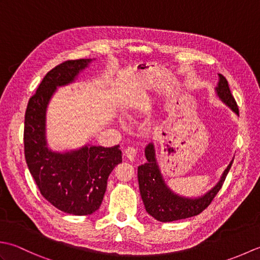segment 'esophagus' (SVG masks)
<instances>
[{
	"instance_id": "obj_1",
	"label": "esophagus",
	"mask_w": 260,
	"mask_h": 260,
	"mask_svg": "<svg viewBox=\"0 0 260 260\" xmlns=\"http://www.w3.org/2000/svg\"><path fill=\"white\" fill-rule=\"evenodd\" d=\"M136 150L133 147V146H129L127 147L125 150V155L126 157L129 159V161H134V158L136 157Z\"/></svg>"
}]
</instances>
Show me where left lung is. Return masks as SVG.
Masks as SVG:
<instances>
[{"instance_id":"obj_1","label":"left lung","mask_w":260,"mask_h":260,"mask_svg":"<svg viewBox=\"0 0 260 260\" xmlns=\"http://www.w3.org/2000/svg\"><path fill=\"white\" fill-rule=\"evenodd\" d=\"M215 90H217L219 98L233 112L239 115V109L234 96L231 95L228 81L220 74L218 87L215 88ZM145 156L147 162L137 169L141 197L143 202H144L147 213L161 222L175 221V220L191 218L200 214L203 210H206L210 206L214 197L217 196V193L222 187L225 176H227L231 165H233V161H231L228 168L224 170L221 179L213 189L202 197L192 199L175 194L165 184L161 171L158 169L155 157V150H154V145L152 143L145 148Z\"/></svg>"}]
</instances>
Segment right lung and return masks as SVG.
Instances as JSON below:
<instances>
[{"label": "right lung", "instance_id": "obj_1", "mask_svg": "<svg viewBox=\"0 0 260 260\" xmlns=\"http://www.w3.org/2000/svg\"><path fill=\"white\" fill-rule=\"evenodd\" d=\"M90 61L68 60L49 71L27 103L24 118V156L36 184L53 207L75 215L99 209L108 176L121 163L119 145H86L66 153L52 152L47 145L46 112L53 92L73 82Z\"/></svg>", "mask_w": 260, "mask_h": 260}]
</instances>
